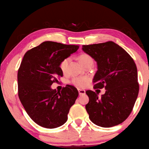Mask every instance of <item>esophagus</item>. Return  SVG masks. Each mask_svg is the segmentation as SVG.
<instances>
[{"instance_id":"obj_1","label":"esophagus","mask_w":149,"mask_h":149,"mask_svg":"<svg viewBox=\"0 0 149 149\" xmlns=\"http://www.w3.org/2000/svg\"><path fill=\"white\" fill-rule=\"evenodd\" d=\"M78 93H79V94L81 96L85 94V91L83 90V89H78Z\"/></svg>"}]
</instances>
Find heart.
<instances>
[{"label": "heart", "instance_id": "obj_1", "mask_svg": "<svg viewBox=\"0 0 149 149\" xmlns=\"http://www.w3.org/2000/svg\"><path fill=\"white\" fill-rule=\"evenodd\" d=\"M70 59V57H66L61 61L60 64H59V68H60V70L62 72L65 73L66 72ZM79 60L83 65L88 63V62H93V59L91 57V56L86 53L81 54L79 56ZM89 80H90V79H89L88 76H78L73 77L71 81H70V83L74 86H77V87L83 88L87 85Z\"/></svg>", "mask_w": 149, "mask_h": 149}]
</instances>
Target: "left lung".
I'll list each match as a JSON object with an SVG mask.
<instances>
[{
	"label": "left lung",
	"instance_id": "obj_1",
	"mask_svg": "<svg viewBox=\"0 0 149 149\" xmlns=\"http://www.w3.org/2000/svg\"><path fill=\"white\" fill-rule=\"evenodd\" d=\"M83 50L98 64L93 79L94 88L106 89L101 98L93 91L85 93L89 118L97 126L109 128L121 124L130 115L139 85L136 63L132 56L112 41L83 45Z\"/></svg>",
	"mask_w": 149,
	"mask_h": 149
}]
</instances>
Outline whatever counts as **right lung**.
Listing matches in <instances>:
<instances>
[{"instance_id": "right-lung-1", "label": "right lung", "mask_w": 149, "mask_h": 149, "mask_svg": "<svg viewBox=\"0 0 149 149\" xmlns=\"http://www.w3.org/2000/svg\"><path fill=\"white\" fill-rule=\"evenodd\" d=\"M79 47L47 41L23 56L17 72L18 96L29 117L40 126L55 128L67 121L70 107L79 95L77 88L66 85L56 92L51 85L63 77L61 61Z\"/></svg>"}]
</instances>
